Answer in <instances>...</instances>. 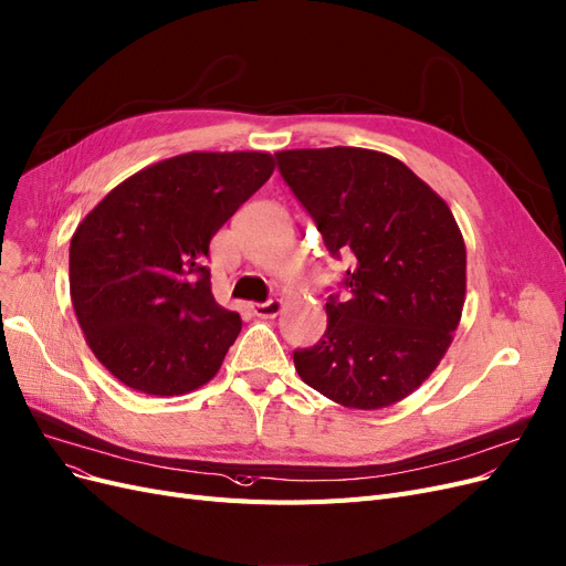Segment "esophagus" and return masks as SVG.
Returning a JSON list of instances; mask_svg holds the SVG:
<instances>
[{
	"label": "esophagus",
	"mask_w": 566,
	"mask_h": 566,
	"mask_svg": "<svg viewBox=\"0 0 566 566\" xmlns=\"http://www.w3.org/2000/svg\"><path fill=\"white\" fill-rule=\"evenodd\" d=\"M283 308V300H269V302H255L250 304V311L258 318H276Z\"/></svg>",
	"instance_id": "esophagus-1"
}]
</instances>
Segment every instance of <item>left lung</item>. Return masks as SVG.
<instances>
[{
    "instance_id": "1",
    "label": "left lung",
    "mask_w": 566,
    "mask_h": 566,
    "mask_svg": "<svg viewBox=\"0 0 566 566\" xmlns=\"http://www.w3.org/2000/svg\"><path fill=\"white\" fill-rule=\"evenodd\" d=\"M329 255L354 252L348 297L325 304L323 339L295 350L302 381L348 409L396 405L433 375L465 302V243L438 193L391 154L276 151Z\"/></svg>"
}]
</instances>
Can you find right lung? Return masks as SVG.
Instances as JSON below:
<instances>
[{
	"mask_svg": "<svg viewBox=\"0 0 566 566\" xmlns=\"http://www.w3.org/2000/svg\"><path fill=\"white\" fill-rule=\"evenodd\" d=\"M276 168L269 151H187L116 185L70 241L86 344L133 391L168 398L218 375L241 316L203 266L210 239Z\"/></svg>",
	"mask_w": 566,
	"mask_h": 566,
	"instance_id": "right-lung-1",
	"label": "right lung"
}]
</instances>
